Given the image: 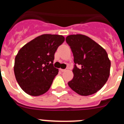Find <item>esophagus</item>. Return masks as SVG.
<instances>
[{
	"label": "esophagus",
	"mask_w": 124,
	"mask_h": 124,
	"mask_svg": "<svg viewBox=\"0 0 124 124\" xmlns=\"http://www.w3.org/2000/svg\"><path fill=\"white\" fill-rule=\"evenodd\" d=\"M60 70L61 72H64L66 71V70H63V69H60Z\"/></svg>",
	"instance_id": "1"
}]
</instances>
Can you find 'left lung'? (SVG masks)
Masks as SVG:
<instances>
[{"label": "left lung", "mask_w": 124, "mask_h": 124, "mask_svg": "<svg viewBox=\"0 0 124 124\" xmlns=\"http://www.w3.org/2000/svg\"><path fill=\"white\" fill-rule=\"evenodd\" d=\"M75 63L73 79L68 84L81 96H89L104 86L109 77L110 61L106 50L84 35H71L66 38ZM79 65V69L76 66Z\"/></svg>", "instance_id": "8db88e82"}]
</instances>
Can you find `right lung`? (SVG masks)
I'll use <instances>...</instances> for the list:
<instances>
[{
    "label": "right lung",
    "instance_id": "1",
    "mask_svg": "<svg viewBox=\"0 0 124 124\" xmlns=\"http://www.w3.org/2000/svg\"><path fill=\"white\" fill-rule=\"evenodd\" d=\"M64 41L59 35L44 34L27 43L15 56L14 73L22 90L38 96L49 90L58 69L53 66L54 53Z\"/></svg>",
    "mask_w": 124,
    "mask_h": 124
}]
</instances>
